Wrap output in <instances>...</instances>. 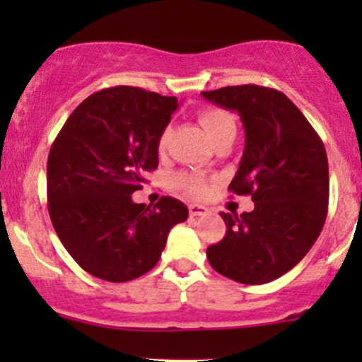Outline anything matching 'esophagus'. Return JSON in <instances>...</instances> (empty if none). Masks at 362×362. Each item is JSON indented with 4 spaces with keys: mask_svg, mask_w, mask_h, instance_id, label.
Here are the masks:
<instances>
[{
    "mask_svg": "<svg viewBox=\"0 0 362 362\" xmlns=\"http://www.w3.org/2000/svg\"><path fill=\"white\" fill-rule=\"evenodd\" d=\"M208 214V208L203 206V204H191L189 206V215L191 217H199V215H206Z\"/></svg>",
    "mask_w": 362,
    "mask_h": 362,
    "instance_id": "obj_1",
    "label": "esophagus"
}]
</instances>
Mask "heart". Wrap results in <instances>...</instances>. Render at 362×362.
<instances>
[{
  "mask_svg": "<svg viewBox=\"0 0 362 362\" xmlns=\"http://www.w3.org/2000/svg\"><path fill=\"white\" fill-rule=\"evenodd\" d=\"M199 124L203 126V129L206 131L208 136L211 138V141L218 140L224 133L235 129V120L229 115L228 112L221 110V108H204V110L199 112L198 115ZM168 138H170V129H164L160 133L158 147L159 151H164L168 145ZM175 184L177 187H180L185 194L192 196V198H199L206 192V182L203 178L196 177V175H177L175 177Z\"/></svg>",
  "mask_w": 362,
  "mask_h": 362,
  "instance_id": "heart-1",
  "label": "heart"
}]
</instances>
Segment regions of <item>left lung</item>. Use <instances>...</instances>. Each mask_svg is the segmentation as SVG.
I'll use <instances>...</instances> for the list:
<instances>
[{"mask_svg": "<svg viewBox=\"0 0 362 362\" xmlns=\"http://www.w3.org/2000/svg\"><path fill=\"white\" fill-rule=\"evenodd\" d=\"M202 96L242 117L245 151L229 191L252 196L255 204L240 215L222 211L226 235L206 249L208 262L235 282L268 284L293 269L322 231L329 203L326 148L280 90L247 83Z\"/></svg>", "mask_w": 362, "mask_h": 362, "instance_id": "obj_1", "label": "left lung"}]
</instances>
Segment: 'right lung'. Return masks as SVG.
<instances>
[{
    "label": "right lung",
    "instance_id": "right-lung-1",
    "mask_svg": "<svg viewBox=\"0 0 362 362\" xmlns=\"http://www.w3.org/2000/svg\"><path fill=\"white\" fill-rule=\"evenodd\" d=\"M175 96L117 86L83 100L64 122L47 160V202L54 229L82 269L127 282L158 264L170 229L187 218L178 199L134 203L145 173L158 168L160 133Z\"/></svg>",
    "mask_w": 362,
    "mask_h": 362
}]
</instances>
